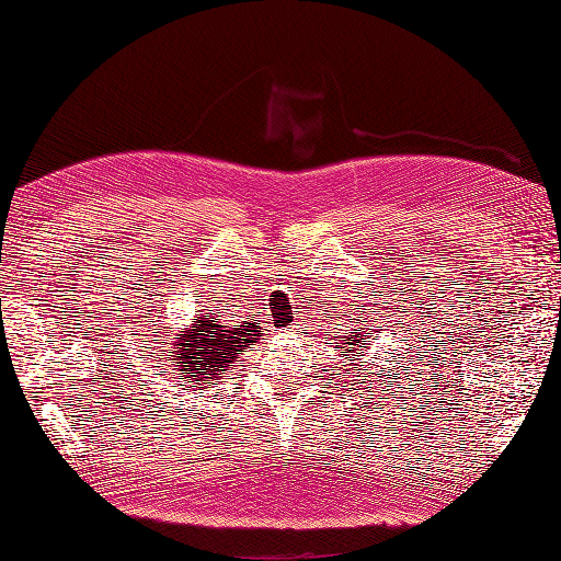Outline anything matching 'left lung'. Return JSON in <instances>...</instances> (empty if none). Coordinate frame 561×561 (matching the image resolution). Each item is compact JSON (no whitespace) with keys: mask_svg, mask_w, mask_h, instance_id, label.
<instances>
[{"mask_svg":"<svg viewBox=\"0 0 561 561\" xmlns=\"http://www.w3.org/2000/svg\"><path fill=\"white\" fill-rule=\"evenodd\" d=\"M348 330H344L334 339V348H339V355L346 358V355H355V360H360V353L369 348V339L375 336V322L377 318H371L367 311H355V316L348 318ZM348 371V369H346Z\"/></svg>","mask_w":561,"mask_h":561,"instance_id":"obj_1","label":"left lung"}]
</instances>
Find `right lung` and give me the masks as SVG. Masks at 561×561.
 I'll list each match as a JSON object with an SVG mask.
<instances>
[{"label":"right lung","mask_w":561,"mask_h":561,"mask_svg":"<svg viewBox=\"0 0 561 561\" xmlns=\"http://www.w3.org/2000/svg\"><path fill=\"white\" fill-rule=\"evenodd\" d=\"M159 318L161 320H154L157 325L151 342L159 344V363H165L171 369L173 383H178L184 393L219 383L227 369L233 367L239 353L257 344L262 336L260 320H227L213 309L196 311L186 325H180V322L173 325L165 313Z\"/></svg>","instance_id":"1"}]
</instances>
